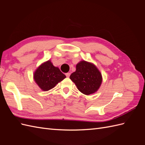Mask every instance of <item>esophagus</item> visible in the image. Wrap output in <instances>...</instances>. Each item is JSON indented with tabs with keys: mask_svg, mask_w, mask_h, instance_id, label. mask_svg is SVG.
Here are the masks:
<instances>
[{
	"mask_svg": "<svg viewBox=\"0 0 145 145\" xmlns=\"http://www.w3.org/2000/svg\"><path fill=\"white\" fill-rule=\"evenodd\" d=\"M70 74H71V73H70V72H67V73L65 74V75L67 77H69L70 76Z\"/></svg>",
	"mask_w": 145,
	"mask_h": 145,
	"instance_id": "obj_1",
	"label": "esophagus"
}]
</instances>
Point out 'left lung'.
Instances as JSON below:
<instances>
[{
    "label": "left lung",
    "mask_w": 145,
    "mask_h": 145,
    "mask_svg": "<svg viewBox=\"0 0 145 145\" xmlns=\"http://www.w3.org/2000/svg\"><path fill=\"white\" fill-rule=\"evenodd\" d=\"M70 79L81 93L89 95L98 90L102 82V77L94 65L81 61L77 64L76 71L71 74Z\"/></svg>",
    "instance_id": "left-lung-1"
}]
</instances>
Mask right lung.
<instances>
[{
  "label": "right lung",
  "instance_id": "add662e5",
  "mask_svg": "<svg viewBox=\"0 0 145 145\" xmlns=\"http://www.w3.org/2000/svg\"><path fill=\"white\" fill-rule=\"evenodd\" d=\"M66 76L48 60L39 67L34 74V79L43 91H48L63 80Z\"/></svg>",
  "mask_w": 145,
  "mask_h": 145
}]
</instances>
